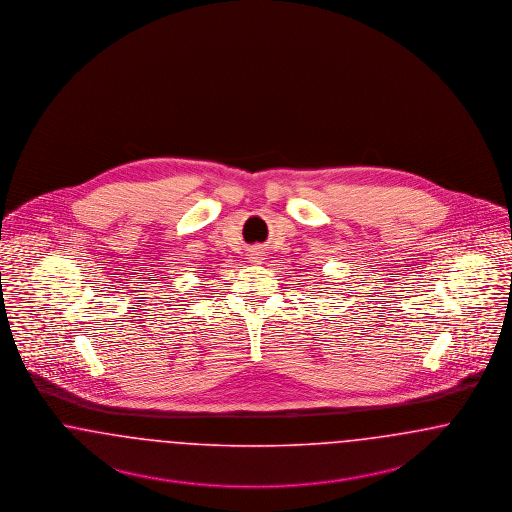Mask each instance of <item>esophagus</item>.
Listing matches in <instances>:
<instances>
[{
	"mask_svg": "<svg viewBox=\"0 0 512 512\" xmlns=\"http://www.w3.org/2000/svg\"><path fill=\"white\" fill-rule=\"evenodd\" d=\"M260 258H262V254H260V252H254V254L250 256V260H252V262H260Z\"/></svg>",
	"mask_w": 512,
	"mask_h": 512,
	"instance_id": "34e87169",
	"label": "esophagus"
}]
</instances>
